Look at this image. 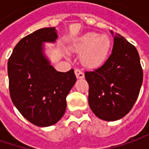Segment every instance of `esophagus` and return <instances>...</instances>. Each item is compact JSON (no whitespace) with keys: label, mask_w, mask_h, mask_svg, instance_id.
<instances>
[{"label":"esophagus","mask_w":149,"mask_h":149,"mask_svg":"<svg viewBox=\"0 0 149 149\" xmlns=\"http://www.w3.org/2000/svg\"><path fill=\"white\" fill-rule=\"evenodd\" d=\"M75 75H76V77H77V78H79V79H81V78H83L84 77V73L81 72V70H79V69H75Z\"/></svg>","instance_id":"1"}]
</instances>
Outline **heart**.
<instances>
[{"instance_id": "obj_1", "label": "heart", "mask_w": 149, "mask_h": 149, "mask_svg": "<svg viewBox=\"0 0 149 149\" xmlns=\"http://www.w3.org/2000/svg\"><path fill=\"white\" fill-rule=\"evenodd\" d=\"M111 48V41L107 35H100L95 32H89L81 36L72 50L81 53V63L89 69L100 68L107 61Z\"/></svg>"}]
</instances>
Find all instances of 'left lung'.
Listing matches in <instances>:
<instances>
[{
    "mask_svg": "<svg viewBox=\"0 0 149 149\" xmlns=\"http://www.w3.org/2000/svg\"><path fill=\"white\" fill-rule=\"evenodd\" d=\"M113 41L112 54L106 62L85 72L89 106L97 118L105 121L121 119L130 112L139 97L143 76L136 47L118 33Z\"/></svg>",
    "mask_w": 149,
    "mask_h": 149,
    "instance_id": "left-lung-1",
    "label": "left lung"
}]
</instances>
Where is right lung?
Segmentation results:
<instances>
[{"label":"right lung","mask_w":149,"mask_h":149,"mask_svg":"<svg viewBox=\"0 0 149 149\" xmlns=\"http://www.w3.org/2000/svg\"><path fill=\"white\" fill-rule=\"evenodd\" d=\"M55 27L42 28L16 45L7 64L11 101L30 123L52 126L64 115L66 97L77 81L73 69L57 72L43 53V42H55Z\"/></svg>","instance_id":"1"}]
</instances>
